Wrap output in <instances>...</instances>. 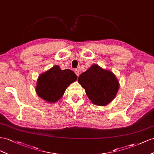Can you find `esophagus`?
I'll list each match as a JSON object with an SVG mask.
<instances>
[{
    "instance_id": "esophagus-1",
    "label": "esophagus",
    "mask_w": 154,
    "mask_h": 154,
    "mask_svg": "<svg viewBox=\"0 0 154 154\" xmlns=\"http://www.w3.org/2000/svg\"><path fill=\"white\" fill-rule=\"evenodd\" d=\"M74 72H75V73L76 74L77 76L79 75V71L78 69H75V70H74Z\"/></svg>"
}]
</instances>
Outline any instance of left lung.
Here are the masks:
<instances>
[{"instance_id": "8db88e82", "label": "left lung", "mask_w": 154, "mask_h": 154, "mask_svg": "<svg viewBox=\"0 0 154 154\" xmlns=\"http://www.w3.org/2000/svg\"><path fill=\"white\" fill-rule=\"evenodd\" d=\"M78 82L84 88L91 103L105 106L115 97L119 84L115 75L94 64L79 77Z\"/></svg>"}]
</instances>
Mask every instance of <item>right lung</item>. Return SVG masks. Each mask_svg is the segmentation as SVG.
Returning <instances> with one entry per match:
<instances>
[{
    "label": "right lung",
    "mask_w": 154,
    "mask_h": 154,
    "mask_svg": "<svg viewBox=\"0 0 154 154\" xmlns=\"http://www.w3.org/2000/svg\"><path fill=\"white\" fill-rule=\"evenodd\" d=\"M77 78L75 73L72 70H62L58 66H55L38 77L36 86L37 94L47 102L55 103Z\"/></svg>",
    "instance_id": "1"
}]
</instances>
